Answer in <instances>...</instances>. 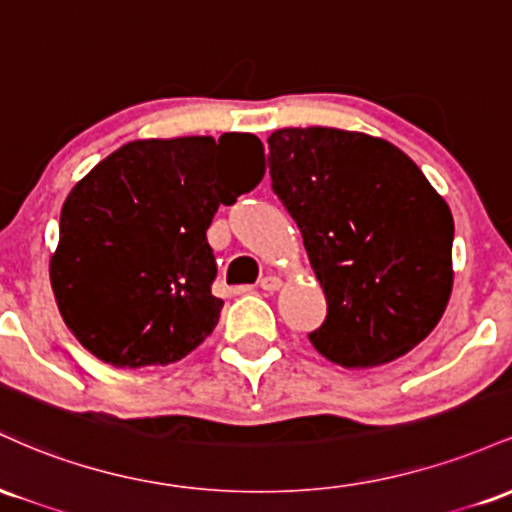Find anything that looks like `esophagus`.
<instances>
[{"mask_svg":"<svg viewBox=\"0 0 512 512\" xmlns=\"http://www.w3.org/2000/svg\"><path fill=\"white\" fill-rule=\"evenodd\" d=\"M281 284H284V281L279 279V276H264V279L260 281V289L262 291H269V293H274V291H279L281 289Z\"/></svg>","mask_w":512,"mask_h":512,"instance_id":"34e87169","label":"esophagus"}]
</instances>
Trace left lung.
<instances>
[{
	"mask_svg": "<svg viewBox=\"0 0 512 512\" xmlns=\"http://www.w3.org/2000/svg\"><path fill=\"white\" fill-rule=\"evenodd\" d=\"M272 190L296 221L327 298L310 342L344 368L424 342L452 293L450 207L395 144L334 127L276 129Z\"/></svg>",
	"mask_w": 512,
	"mask_h": 512,
	"instance_id": "1",
	"label": "left lung"
}]
</instances>
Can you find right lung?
<instances>
[{"mask_svg":"<svg viewBox=\"0 0 512 512\" xmlns=\"http://www.w3.org/2000/svg\"><path fill=\"white\" fill-rule=\"evenodd\" d=\"M264 175L255 134L137 139L64 199L50 257L57 308L115 368L168 366L214 332L223 301L207 228Z\"/></svg>","mask_w":512,"mask_h":512,"instance_id":"right-lung-1","label":"right lung"}]
</instances>
